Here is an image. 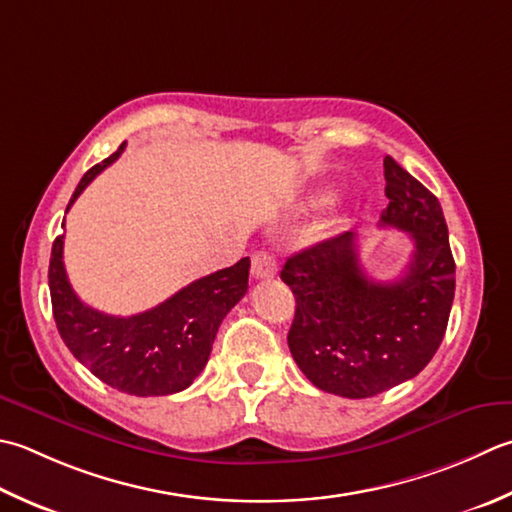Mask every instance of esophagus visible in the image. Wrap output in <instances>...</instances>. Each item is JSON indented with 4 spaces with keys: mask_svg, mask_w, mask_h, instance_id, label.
<instances>
[{
    "mask_svg": "<svg viewBox=\"0 0 512 512\" xmlns=\"http://www.w3.org/2000/svg\"><path fill=\"white\" fill-rule=\"evenodd\" d=\"M250 273L255 279H270L277 275V259L268 250H257L250 262Z\"/></svg>",
    "mask_w": 512,
    "mask_h": 512,
    "instance_id": "1",
    "label": "esophagus"
}]
</instances>
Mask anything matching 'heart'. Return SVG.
Returning a JSON list of instances; mask_svg holds the SVG:
<instances>
[{
    "mask_svg": "<svg viewBox=\"0 0 512 512\" xmlns=\"http://www.w3.org/2000/svg\"><path fill=\"white\" fill-rule=\"evenodd\" d=\"M328 199H330V197H328L326 193H322V195H317V197L313 199V204H315V206H322V204L328 202Z\"/></svg>",
    "mask_w": 512,
    "mask_h": 512,
    "instance_id": "obj_1",
    "label": "heart"
}]
</instances>
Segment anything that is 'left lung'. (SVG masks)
<instances>
[{
	"label": "left lung",
	"mask_w": 512,
	"mask_h": 512,
	"mask_svg": "<svg viewBox=\"0 0 512 512\" xmlns=\"http://www.w3.org/2000/svg\"><path fill=\"white\" fill-rule=\"evenodd\" d=\"M388 206L379 224L404 230L413 257L397 282H373L357 237L342 233L286 259L295 295L288 348L317 388L364 399L413 379L442 344L455 297V259L437 197L384 159Z\"/></svg>",
	"instance_id": "8db88e82"
}]
</instances>
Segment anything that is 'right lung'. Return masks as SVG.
<instances>
[{
	"label": "right lung",
	"instance_id": "right-lung-1",
	"mask_svg": "<svg viewBox=\"0 0 512 512\" xmlns=\"http://www.w3.org/2000/svg\"><path fill=\"white\" fill-rule=\"evenodd\" d=\"M124 146L88 170L68 208L122 155ZM248 270L250 259L244 257L235 266L195 279L146 313L106 315L75 295L64 268V235H59L50 253L48 286L55 324L70 353L104 384L128 395L155 397L179 393L202 373L219 324L246 295Z\"/></svg>",
	"mask_w": 512,
	"mask_h": 512
}]
</instances>
